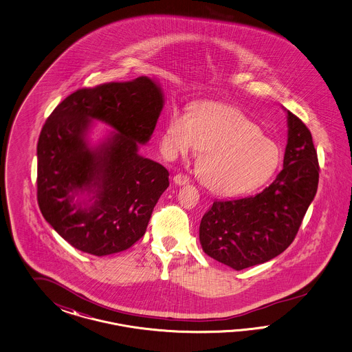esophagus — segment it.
<instances>
[{
	"instance_id": "34e87169",
	"label": "esophagus",
	"mask_w": 352,
	"mask_h": 352,
	"mask_svg": "<svg viewBox=\"0 0 352 352\" xmlns=\"http://www.w3.org/2000/svg\"><path fill=\"white\" fill-rule=\"evenodd\" d=\"M173 182H174L175 184H178V186H184V184H187V183L190 182V178H188L187 175H184V174H177V175L174 177Z\"/></svg>"
}]
</instances>
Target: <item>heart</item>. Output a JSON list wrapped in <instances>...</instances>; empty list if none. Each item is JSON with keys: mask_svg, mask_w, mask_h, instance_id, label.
Segmentation results:
<instances>
[{"mask_svg": "<svg viewBox=\"0 0 352 352\" xmlns=\"http://www.w3.org/2000/svg\"><path fill=\"white\" fill-rule=\"evenodd\" d=\"M170 155L200 149L197 171L204 184L218 195L252 191L277 170L281 153L259 126L234 107L201 103L191 116L174 108L162 134Z\"/></svg>", "mask_w": 352, "mask_h": 352, "instance_id": "b5f03b06", "label": "heart"}]
</instances>
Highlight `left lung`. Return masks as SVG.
Masks as SVG:
<instances>
[{
  "label": "left lung",
  "instance_id": "left-lung-1",
  "mask_svg": "<svg viewBox=\"0 0 352 352\" xmlns=\"http://www.w3.org/2000/svg\"><path fill=\"white\" fill-rule=\"evenodd\" d=\"M285 112L288 143L275 181L252 196L215 200L200 223L205 254L236 271L281 254L293 243L318 191L320 169L312 135L296 115Z\"/></svg>",
  "mask_w": 352,
  "mask_h": 352
}]
</instances>
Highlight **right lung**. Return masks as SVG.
Returning <instances> with one entry per match:
<instances>
[{"label": "right lung", "instance_id": "add662e5", "mask_svg": "<svg viewBox=\"0 0 352 352\" xmlns=\"http://www.w3.org/2000/svg\"><path fill=\"white\" fill-rule=\"evenodd\" d=\"M165 98L156 80L80 89L56 107L37 144V200L46 222L71 245L93 256L126 250L144 234L169 187V171L139 155ZM111 133L94 144L92 124Z\"/></svg>", "mask_w": 352, "mask_h": 352}]
</instances>
